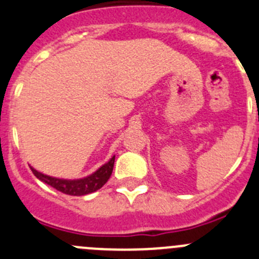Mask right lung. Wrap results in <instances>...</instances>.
Wrapping results in <instances>:
<instances>
[{"label":"right lung","mask_w":259,"mask_h":259,"mask_svg":"<svg viewBox=\"0 0 259 259\" xmlns=\"http://www.w3.org/2000/svg\"><path fill=\"white\" fill-rule=\"evenodd\" d=\"M114 163L115 155L106 164L100 167L96 172L87 176V177L81 178V180H63V178L50 177V176L44 175V173L37 172L32 167L30 168H31L35 177L39 178L40 181H42L47 185L54 187L55 190L66 193V195H71V196H82V195H87V193L100 190L109 181L110 176L112 173V168H114Z\"/></svg>","instance_id":"right-lung-1"}]
</instances>
